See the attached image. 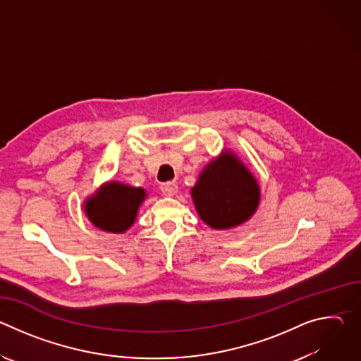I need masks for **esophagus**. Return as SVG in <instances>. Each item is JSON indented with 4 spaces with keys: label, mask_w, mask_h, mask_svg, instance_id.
Segmentation results:
<instances>
[{
    "label": "esophagus",
    "mask_w": 361,
    "mask_h": 361,
    "mask_svg": "<svg viewBox=\"0 0 361 361\" xmlns=\"http://www.w3.org/2000/svg\"><path fill=\"white\" fill-rule=\"evenodd\" d=\"M177 190H178V187H177V184L173 183V181H169V183L161 184V191H163L164 195L171 197V195H174V194L177 192Z\"/></svg>",
    "instance_id": "esophagus-1"
}]
</instances>
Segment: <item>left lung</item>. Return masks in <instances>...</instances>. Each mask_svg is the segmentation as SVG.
<instances>
[{
	"label": "left lung",
	"mask_w": 361,
	"mask_h": 361,
	"mask_svg": "<svg viewBox=\"0 0 361 361\" xmlns=\"http://www.w3.org/2000/svg\"><path fill=\"white\" fill-rule=\"evenodd\" d=\"M191 197L200 219L216 230L245 223L259 207L260 187L233 151L205 166Z\"/></svg>",
	"instance_id": "8db88e82"
}]
</instances>
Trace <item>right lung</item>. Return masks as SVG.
<instances>
[{"instance_id":"add662e5","label":"right lung","mask_w":361,"mask_h":361,"mask_svg":"<svg viewBox=\"0 0 361 361\" xmlns=\"http://www.w3.org/2000/svg\"><path fill=\"white\" fill-rule=\"evenodd\" d=\"M145 197L147 192L141 187L110 181L102 184L84 201V212L97 228L109 233H124L134 224Z\"/></svg>"}]
</instances>
